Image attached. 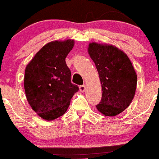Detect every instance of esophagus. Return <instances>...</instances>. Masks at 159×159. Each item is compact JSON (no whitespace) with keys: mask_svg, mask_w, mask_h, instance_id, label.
Returning <instances> with one entry per match:
<instances>
[{"mask_svg":"<svg viewBox=\"0 0 159 159\" xmlns=\"http://www.w3.org/2000/svg\"><path fill=\"white\" fill-rule=\"evenodd\" d=\"M85 89H86L85 85H81L79 87V89H80V91L81 92V93H84V92L85 91Z\"/></svg>","mask_w":159,"mask_h":159,"instance_id":"esophagus-1","label":"esophagus"}]
</instances>
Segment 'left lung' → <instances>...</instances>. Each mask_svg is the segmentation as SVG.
Wrapping results in <instances>:
<instances>
[{"label": "left lung", "mask_w": 159, "mask_h": 159, "mask_svg": "<svg viewBox=\"0 0 159 159\" xmlns=\"http://www.w3.org/2000/svg\"><path fill=\"white\" fill-rule=\"evenodd\" d=\"M88 52L98 70L102 87L96 105L106 116H115L127 109L134 98L137 75L127 55L112 45L91 43Z\"/></svg>", "instance_id": "left-lung-1"}]
</instances>
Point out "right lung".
<instances>
[{
    "instance_id": "right-lung-1",
    "label": "right lung",
    "mask_w": 159,
    "mask_h": 159,
    "mask_svg": "<svg viewBox=\"0 0 159 159\" xmlns=\"http://www.w3.org/2000/svg\"><path fill=\"white\" fill-rule=\"evenodd\" d=\"M73 40L52 41L36 53L25 70L24 89L32 110L40 117L52 121L63 116L79 88L71 82L66 56Z\"/></svg>"
}]
</instances>
